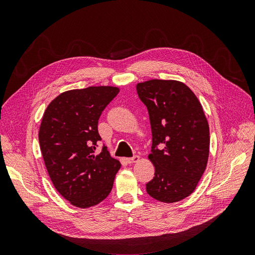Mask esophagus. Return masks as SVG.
Here are the masks:
<instances>
[{
  "label": "esophagus",
  "instance_id": "esophagus-1",
  "mask_svg": "<svg viewBox=\"0 0 255 255\" xmlns=\"http://www.w3.org/2000/svg\"><path fill=\"white\" fill-rule=\"evenodd\" d=\"M138 160H139V156H138V155H134V156H132V157L127 158V161H128V164L136 163V161H138Z\"/></svg>",
  "mask_w": 255,
  "mask_h": 255
}]
</instances>
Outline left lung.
<instances>
[{"mask_svg": "<svg viewBox=\"0 0 255 255\" xmlns=\"http://www.w3.org/2000/svg\"><path fill=\"white\" fill-rule=\"evenodd\" d=\"M138 97L149 112L155 167L146 192L160 202L188 197L197 187L210 153V128L198 98L177 81L137 84Z\"/></svg>", "mask_w": 255, "mask_h": 255, "instance_id": "obj_1", "label": "left lung"}]
</instances>
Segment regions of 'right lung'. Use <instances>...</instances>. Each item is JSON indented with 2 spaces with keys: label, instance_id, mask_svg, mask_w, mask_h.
I'll use <instances>...</instances> for the list:
<instances>
[{
  "label": "right lung",
  "instance_id": "right-lung-1",
  "mask_svg": "<svg viewBox=\"0 0 255 255\" xmlns=\"http://www.w3.org/2000/svg\"><path fill=\"white\" fill-rule=\"evenodd\" d=\"M112 86L73 89L60 94L45 110L39 129V144L51 181L71 204L86 208L110 195L121 167L99 141L98 121L118 95Z\"/></svg>",
  "mask_w": 255,
  "mask_h": 255
}]
</instances>
